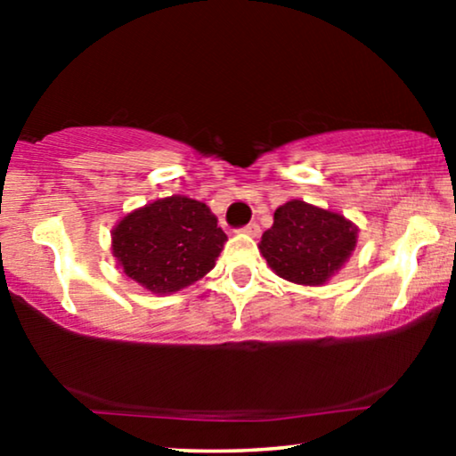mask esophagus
Masks as SVG:
<instances>
[{"label":"esophagus","instance_id":"obj_1","mask_svg":"<svg viewBox=\"0 0 456 456\" xmlns=\"http://www.w3.org/2000/svg\"><path fill=\"white\" fill-rule=\"evenodd\" d=\"M240 232H245V234H248V236H259L261 228H259L257 222H251V224H247V226H242Z\"/></svg>","mask_w":456,"mask_h":456}]
</instances>
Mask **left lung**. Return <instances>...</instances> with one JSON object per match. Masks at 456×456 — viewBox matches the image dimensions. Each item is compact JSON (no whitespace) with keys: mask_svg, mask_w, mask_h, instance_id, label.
<instances>
[{"mask_svg":"<svg viewBox=\"0 0 456 456\" xmlns=\"http://www.w3.org/2000/svg\"><path fill=\"white\" fill-rule=\"evenodd\" d=\"M354 242L357 228L345 216L292 199L276 209L259 248L280 278L320 286L340 270Z\"/></svg>","mask_w":456,"mask_h":456,"instance_id":"obj_1","label":"left lung"}]
</instances>
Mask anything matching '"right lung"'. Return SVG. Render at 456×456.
<instances>
[{"instance_id":"1","label":"right lung","mask_w":456,"mask_h":456,"mask_svg":"<svg viewBox=\"0 0 456 456\" xmlns=\"http://www.w3.org/2000/svg\"><path fill=\"white\" fill-rule=\"evenodd\" d=\"M226 239L208 205L174 195L122 217L111 251L128 278L166 295L203 278Z\"/></svg>"}]
</instances>
